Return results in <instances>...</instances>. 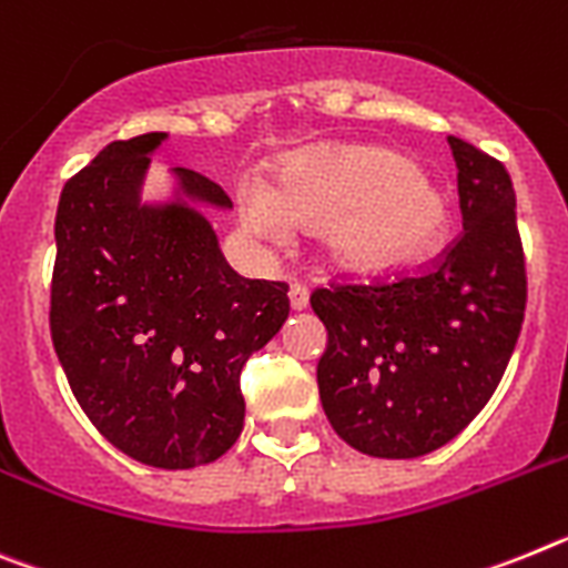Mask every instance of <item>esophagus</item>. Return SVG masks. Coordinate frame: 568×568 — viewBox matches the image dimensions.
<instances>
[{
	"mask_svg": "<svg viewBox=\"0 0 568 568\" xmlns=\"http://www.w3.org/2000/svg\"><path fill=\"white\" fill-rule=\"evenodd\" d=\"M288 303L294 312H303V308H308V288L300 283H294L288 288Z\"/></svg>",
	"mask_w": 568,
	"mask_h": 568,
	"instance_id": "34e87169",
	"label": "esophagus"
}]
</instances>
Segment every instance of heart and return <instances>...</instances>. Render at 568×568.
I'll use <instances>...</instances> for the list:
<instances>
[{
    "mask_svg": "<svg viewBox=\"0 0 568 568\" xmlns=\"http://www.w3.org/2000/svg\"><path fill=\"white\" fill-rule=\"evenodd\" d=\"M240 216L260 240L323 229V254L343 274L383 277L423 263L448 229L440 191L386 145H320L280 168L271 185L240 189Z\"/></svg>",
    "mask_w": 568,
    "mask_h": 568,
    "instance_id": "1",
    "label": "heart"
}]
</instances>
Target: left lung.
Listing matches in <instances>:
<instances>
[{
    "instance_id": "left-lung-1",
    "label": "left lung",
    "mask_w": 568,
    "mask_h": 568,
    "mask_svg": "<svg viewBox=\"0 0 568 568\" xmlns=\"http://www.w3.org/2000/svg\"><path fill=\"white\" fill-rule=\"evenodd\" d=\"M463 231L417 274L312 294L328 332L325 417L363 455L408 460L446 446L489 403L526 312V260L509 171L448 136Z\"/></svg>"
}]
</instances>
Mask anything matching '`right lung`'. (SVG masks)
<instances>
[{
  "label": "right lung",
  "instance_id": "right-lung-1",
  "mask_svg": "<svg viewBox=\"0 0 568 568\" xmlns=\"http://www.w3.org/2000/svg\"><path fill=\"white\" fill-rule=\"evenodd\" d=\"M165 134L116 140L57 209L51 337L71 392L111 446L154 468L223 457L243 432L240 372L288 317V285L240 277L202 205L209 176L174 168L176 200H140Z\"/></svg>",
  "mask_w": 568,
  "mask_h": 568
}]
</instances>
